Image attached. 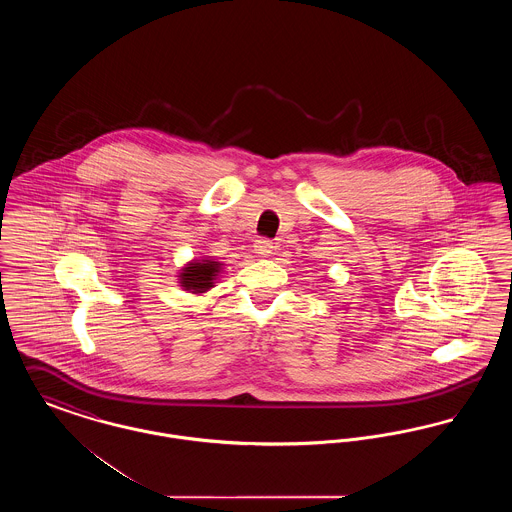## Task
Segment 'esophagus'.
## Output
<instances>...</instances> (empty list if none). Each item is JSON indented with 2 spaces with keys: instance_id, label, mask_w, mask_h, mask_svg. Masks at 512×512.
Returning a JSON list of instances; mask_svg holds the SVG:
<instances>
[{
  "instance_id": "obj_1",
  "label": "esophagus",
  "mask_w": 512,
  "mask_h": 512,
  "mask_svg": "<svg viewBox=\"0 0 512 512\" xmlns=\"http://www.w3.org/2000/svg\"><path fill=\"white\" fill-rule=\"evenodd\" d=\"M253 247H255V253L261 255V257H268V255L274 251V244H272L270 240H265V238H263V240H257Z\"/></svg>"
}]
</instances>
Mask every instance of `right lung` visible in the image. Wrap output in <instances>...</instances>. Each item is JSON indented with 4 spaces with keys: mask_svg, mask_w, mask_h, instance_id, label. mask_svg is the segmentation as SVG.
<instances>
[{
    "mask_svg": "<svg viewBox=\"0 0 512 512\" xmlns=\"http://www.w3.org/2000/svg\"><path fill=\"white\" fill-rule=\"evenodd\" d=\"M220 263L217 261H194L180 272V284L186 292L203 293L213 288L215 278L219 276Z\"/></svg>",
    "mask_w": 512,
    "mask_h": 512,
    "instance_id": "obj_1",
    "label": "right lung"
}]
</instances>
